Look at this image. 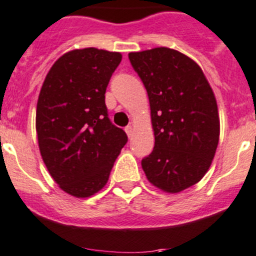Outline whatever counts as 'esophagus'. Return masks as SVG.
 <instances>
[{
  "label": "esophagus",
  "mask_w": 256,
  "mask_h": 256,
  "mask_svg": "<svg viewBox=\"0 0 256 256\" xmlns=\"http://www.w3.org/2000/svg\"><path fill=\"white\" fill-rule=\"evenodd\" d=\"M125 131H126V134H128V138H131V136H132V132H134V128L132 126H126Z\"/></svg>",
  "instance_id": "1"
}]
</instances>
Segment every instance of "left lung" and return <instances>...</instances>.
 <instances>
[{
  "instance_id": "1",
  "label": "left lung",
  "mask_w": 256,
  "mask_h": 256,
  "mask_svg": "<svg viewBox=\"0 0 256 256\" xmlns=\"http://www.w3.org/2000/svg\"><path fill=\"white\" fill-rule=\"evenodd\" d=\"M148 95L154 147L141 161L151 184L178 193L207 174L219 142L214 92L200 66L167 47L128 53Z\"/></svg>"
}]
</instances>
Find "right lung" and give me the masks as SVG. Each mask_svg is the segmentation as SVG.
I'll return each instance as SVG.
<instances>
[{
    "label": "right lung",
    "mask_w": 256,
    "mask_h": 256,
    "mask_svg": "<svg viewBox=\"0 0 256 256\" xmlns=\"http://www.w3.org/2000/svg\"><path fill=\"white\" fill-rule=\"evenodd\" d=\"M121 53L98 48L66 52L49 69L36 112L43 162L56 184L88 198L108 183L128 142L108 118L105 92Z\"/></svg>",
    "instance_id": "right-lung-1"
}]
</instances>
